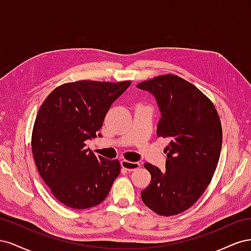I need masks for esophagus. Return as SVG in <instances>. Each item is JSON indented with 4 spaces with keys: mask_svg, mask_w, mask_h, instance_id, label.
<instances>
[{
    "mask_svg": "<svg viewBox=\"0 0 251 251\" xmlns=\"http://www.w3.org/2000/svg\"><path fill=\"white\" fill-rule=\"evenodd\" d=\"M121 166L126 171H135L140 168V163L139 162H131L127 160H123L121 161Z\"/></svg>",
    "mask_w": 251,
    "mask_h": 251,
    "instance_id": "34e87169",
    "label": "esophagus"
}]
</instances>
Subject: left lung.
<instances>
[{"label":"left lung","instance_id":"obj_1","mask_svg":"<svg viewBox=\"0 0 251 251\" xmlns=\"http://www.w3.org/2000/svg\"><path fill=\"white\" fill-rule=\"evenodd\" d=\"M137 88L154 95L161 113L157 135L170 141L165 170L144 163L151 180L141 199L158 215H178L196 203L214 176L222 147L221 121L208 98L177 75H160Z\"/></svg>","mask_w":251,"mask_h":251}]
</instances>
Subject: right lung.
<instances>
[{
    "label": "right lung",
    "instance_id": "add662e5",
    "mask_svg": "<svg viewBox=\"0 0 251 251\" xmlns=\"http://www.w3.org/2000/svg\"><path fill=\"white\" fill-rule=\"evenodd\" d=\"M131 81L79 80L57 87L37 113L31 147L34 162L52 195L75 209L93 207L108 196L120 173L118 160L95 156L86 140Z\"/></svg>",
    "mask_w": 251,
    "mask_h": 251
}]
</instances>
